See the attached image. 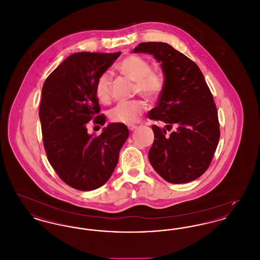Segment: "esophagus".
I'll use <instances>...</instances> for the list:
<instances>
[{"instance_id":"obj_1","label":"esophagus","mask_w":260,"mask_h":260,"mask_svg":"<svg viewBox=\"0 0 260 260\" xmlns=\"http://www.w3.org/2000/svg\"><path fill=\"white\" fill-rule=\"evenodd\" d=\"M127 127H128L129 131H135L136 127H137V125H136V124H128Z\"/></svg>"}]
</instances>
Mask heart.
Masks as SVG:
<instances>
[{
	"label": "heart",
	"mask_w": 260,
	"mask_h": 260,
	"mask_svg": "<svg viewBox=\"0 0 260 260\" xmlns=\"http://www.w3.org/2000/svg\"><path fill=\"white\" fill-rule=\"evenodd\" d=\"M119 72L135 82V92L153 101L161 95L165 86L162 75L153 70L151 63L138 55H128L119 62ZM95 95L103 104H108L112 98V76L108 72L100 75L95 84ZM147 105L141 99L120 102L109 112V118L114 123L133 124L146 110Z\"/></svg>",
	"instance_id": "b5f03b06"
}]
</instances>
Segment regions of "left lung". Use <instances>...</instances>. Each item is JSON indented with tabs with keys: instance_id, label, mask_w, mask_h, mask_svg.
<instances>
[{
	"instance_id": "obj_1",
	"label": "left lung",
	"mask_w": 260,
	"mask_h": 260,
	"mask_svg": "<svg viewBox=\"0 0 260 260\" xmlns=\"http://www.w3.org/2000/svg\"><path fill=\"white\" fill-rule=\"evenodd\" d=\"M135 53H149L161 63L165 86L149 119L155 139L149 150L150 164L156 173L174 184L197 179L210 167L220 132L214 100L198 65L167 43H141ZM177 131L170 136L171 124Z\"/></svg>"
}]
</instances>
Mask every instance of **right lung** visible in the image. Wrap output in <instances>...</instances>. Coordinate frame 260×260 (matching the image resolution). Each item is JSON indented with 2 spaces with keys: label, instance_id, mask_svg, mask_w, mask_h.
Returning a JSON list of instances; mask_svg holds the SVG:
<instances>
[{
  "label": "right lung",
  "instance_id": "1",
  "mask_svg": "<svg viewBox=\"0 0 260 260\" xmlns=\"http://www.w3.org/2000/svg\"><path fill=\"white\" fill-rule=\"evenodd\" d=\"M121 52H77L68 56L45 81L40 104L44 146L62 180L81 191L107 182L128 137L126 125L111 123L101 135L87 134V124H105L95 95V84Z\"/></svg>",
  "mask_w": 260,
  "mask_h": 260
}]
</instances>
